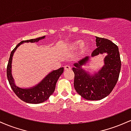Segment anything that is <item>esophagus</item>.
Masks as SVG:
<instances>
[{
    "instance_id": "esophagus-1",
    "label": "esophagus",
    "mask_w": 131,
    "mask_h": 131,
    "mask_svg": "<svg viewBox=\"0 0 131 131\" xmlns=\"http://www.w3.org/2000/svg\"><path fill=\"white\" fill-rule=\"evenodd\" d=\"M64 68L65 70H71V67L70 65H65L64 66Z\"/></svg>"
}]
</instances>
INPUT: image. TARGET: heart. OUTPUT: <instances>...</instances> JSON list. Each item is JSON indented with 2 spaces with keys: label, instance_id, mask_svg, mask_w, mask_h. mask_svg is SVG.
<instances>
[{
  "label": "heart",
  "instance_id": "obj_1",
  "mask_svg": "<svg viewBox=\"0 0 131 131\" xmlns=\"http://www.w3.org/2000/svg\"><path fill=\"white\" fill-rule=\"evenodd\" d=\"M78 46V50L79 52L82 53L85 51L86 49V45L84 42H79V41H75L72 42L68 44V48L70 50H74L75 48Z\"/></svg>",
  "mask_w": 131,
  "mask_h": 131
}]
</instances>
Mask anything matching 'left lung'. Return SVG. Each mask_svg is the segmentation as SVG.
<instances>
[{
    "label": "left lung",
    "instance_id": "left-lung-1",
    "mask_svg": "<svg viewBox=\"0 0 131 131\" xmlns=\"http://www.w3.org/2000/svg\"><path fill=\"white\" fill-rule=\"evenodd\" d=\"M97 47L92 53V57L99 53H107L105 65L94 76L81 68L89 57H86L74 64V87L78 94L86 100H99L112 92L116 84L121 70V61L118 46L107 39L96 37Z\"/></svg>",
    "mask_w": 131,
    "mask_h": 131
}]
</instances>
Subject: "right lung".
I'll list each match as a JSON object with an SVG mask.
<instances>
[{
    "label": "right lung",
    "mask_w": 131,
    "mask_h": 131,
    "mask_svg": "<svg viewBox=\"0 0 131 131\" xmlns=\"http://www.w3.org/2000/svg\"><path fill=\"white\" fill-rule=\"evenodd\" d=\"M45 38V36H42L38 38L32 39L23 40L16 46L15 49L12 51L10 53V58L7 67V76L10 87L12 89L13 91L18 97L23 101L29 103H42L46 101L49 97L53 93L55 89V85L58 81V78L62 74L63 72V68H60L57 70H54L52 73H49L44 79H43L39 84L30 89H21L16 87L15 85L14 81L12 76V60L13 53L17 47L23 42H35L39 40Z\"/></svg>",
    "instance_id": "obj_1"
}]
</instances>
